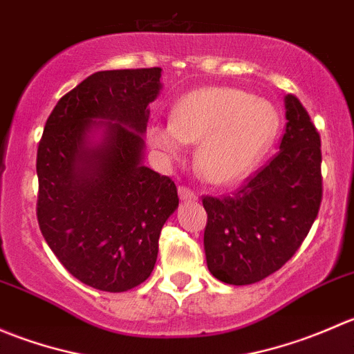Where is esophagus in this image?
Segmentation results:
<instances>
[{"mask_svg": "<svg viewBox=\"0 0 354 354\" xmlns=\"http://www.w3.org/2000/svg\"><path fill=\"white\" fill-rule=\"evenodd\" d=\"M178 194H180V198L183 200V202L197 200V194H195L194 190H190V188H187V187H180V188H178Z\"/></svg>", "mask_w": 354, "mask_h": 354, "instance_id": "obj_1", "label": "esophagus"}]
</instances>
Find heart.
Returning a JSON list of instances; mask_svg holds the SVG:
<instances>
[{
	"mask_svg": "<svg viewBox=\"0 0 354 354\" xmlns=\"http://www.w3.org/2000/svg\"><path fill=\"white\" fill-rule=\"evenodd\" d=\"M279 128L269 101L233 87H205L183 95L171 121H152L147 140L167 162L180 159L185 144H197V167L214 185L243 178L267 152Z\"/></svg>",
	"mask_w": 354,
	"mask_h": 354,
	"instance_id": "obj_1",
	"label": "heart"
}]
</instances>
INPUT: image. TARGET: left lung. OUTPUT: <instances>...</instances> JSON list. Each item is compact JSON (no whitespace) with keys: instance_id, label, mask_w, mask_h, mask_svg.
I'll return each mask as SVG.
<instances>
[{"instance_id":"left-lung-1","label":"left lung","mask_w":354,"mask_h":354,"mask_svg":"<svg viewBox=\"0 0 354 354\" xmlns=\"http://www.w3.org/2000/svg\"><path fill=\"white\" fill-rule=\"evenodd\" d=\"M279 152L233 197H203L207 267L234 286L279 270L308 234L322 200L320 137L298 97L288 94Z\"/></svg>"}]
</instances>
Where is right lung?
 Listing matches in <instances>:
<instances>
[{"label":"right lung","instance_id":"add662e5","mask_svg":"<svg viewBox=\"0 0 354 354\" xmlns=\"http://www.w3.org/2000/svg\"><path fill=\"white\" fill-rule=\"evenodd\" d=\"M160 71L91 75L59 99L39 142L42 236L71 276L99 291H128L151 276L180 202L174 181L144 166Z\"/></svg>","mask_w":354,"mask_h":354}]
</instances>
